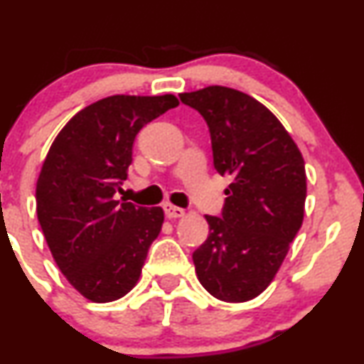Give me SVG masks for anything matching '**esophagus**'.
Instances as JSON below:
<instances>
[{
	"mask_svg": "<svg viewBox=\"0 0 364 364\" xmlns=\"http://www.w3.org/2000/svg\"><path fill=\"white\" fill-rule=\"evenodd\" d=\"M162 208H164V214L168 219H179V217L185 215V210H183V208H179L176 205H171V203H164Z\"/></svg>",
	"mask_w": 364,
	"mask_h": 364,
	"instance_id": "1",
	"label": "esophagus"
}]
</instances>
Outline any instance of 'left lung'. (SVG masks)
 <instances>
[{"label": "left lung", "instance_id": "left-lung-1", "mask_svg": "<svg viewBox=\"0 0 364 364\" xmlns=\"http://www.w3.org/2000/svg\"><path fill=\"white\" fill-rule=\"evenodd\" d=\"M205 119L214 168L231 176L220 217L195 250L198 281L220 301L243 303L267 289L303 224L306 173L281 121L243 92L212 85L179 95Z\"/></svg>", "mask_w": 364, "mask_h": 364}]
</instances>
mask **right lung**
<instances>
[{
  "mask_svg": "<svg viewBox=\"0 0 364 364\" xmlns=\"http://www.w3.org/2000/svg\"><path fill=\"white\" fill-rule=\"evenodd\" d=\"M179 104L174 95H111L73 116L53 141L36 188L37 219L68 282L95 303L121 298L139 281L161 207L118 200L133 141Z\"/></svg>",
  "mask_w": 364,
  "mask_h": 364,
  "instance_id": "right-lung-1",
  "label": "right lung"
}]
</instances>
